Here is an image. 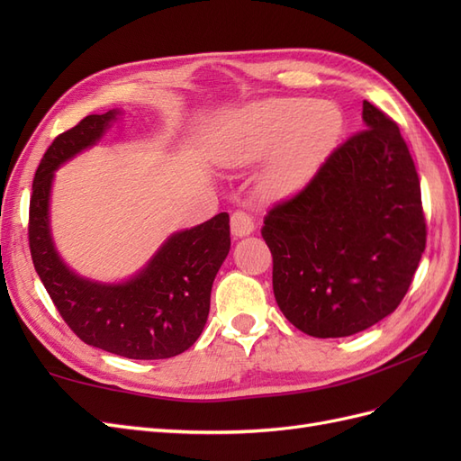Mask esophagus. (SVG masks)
<instances>
[{"mask_svg": "<svg viewBox=\"0 0 461 461\" xmlns=\"http://www.w3.org/2000/svg\"><path fill=\"white\" fill-rule=\"evenodd\" d=\"M256 230V222L252 215H248L246 212H234L230 217V232L234 239H244V236H249Z\"/></svg>", "mask_w": 461, "mask_h": 461, "instance_id": "esophagus-1", "label": "esophagus"}]
</instances>
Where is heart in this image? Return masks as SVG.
I'll return each instance as SVG.
<instances>
[{
    "mask_svg": "<svg viewBox=\"0 0 461 461\" xmlns=\"http://www.w3.org/2000/svg\"><path fill=\"white\" fill-rule=\"evenodd\" d=\"M342 111L312 97H269L249 104L221 124L213 158L246 167L267 158L259 186L269 196H288L313 178L337 146Z\"/></svg>",
    "mask_w": 461,
    "mask_h": 461,
    "instance_id": "heart-1",
    "label": "heart"
}]
</instances>
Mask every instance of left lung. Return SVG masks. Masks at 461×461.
I'll list each match as a JSON object with an SVG mask.
<instances>
[{"instance_id":"8db88e82","label":"left lung","mask_w":461,"mask_h":461,"mask_svg":"<svg viewBox=\"0 0 461 461\" xmlns=\"http://www.w3.org/2000/svg\"><path fill=\"white\" fill-rule=\"evenodd\" d=\"M366 131L334 149L308 186L265 217L273 292L315 339L361 332L393 313L425 252L420 178L396 122L364 102Z\"/></svg>"}]
</instances>
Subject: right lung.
<instances>
[{"instance_id": "right-lung-1", "label": "right lung", "mask_w": 461, "mask_h": 461, "mask_svg": "<svg viewBox=\"0 0 461 461\" xmlns=\"http://www.w3.org/2000/svg\"><path fill=\"white\" fill-rule=\"evenodd\" d=\"M121 115V109L88 115L44 153L32 183L31 254L55 308L82 342L129 359H165L188 350L207 323L215 275L230 249L229 213L167 236L144 267L119 283L78 275L51 234L55 171L100 142Z\"/></svg>"}]
</instances>
